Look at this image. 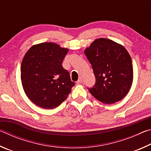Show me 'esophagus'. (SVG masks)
<instances>
[{"label":"esophagus","instance_id":"34e87169","mask_svg":"<svg viewBox=\"0 0 151 151\" xmlns=\"http://www.w3.org/2000/svg\"><path fill=\"white\" fill-rule=\"evenodd\" d=\"M82 81H82V77H81V76H80V77L78 78V80L76 81V84H78V85H79V84H81Z\"/></svg>","mask_w":151,"mask_h":151}]
</instances>
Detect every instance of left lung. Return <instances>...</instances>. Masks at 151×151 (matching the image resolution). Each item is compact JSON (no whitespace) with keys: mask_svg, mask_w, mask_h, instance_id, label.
Wrapping results in <instances>:
<instances>
[{"mask_svg":"<svg viewBox=\"0 0 151 151\" xmlns=\"http://www.w3.org/2000/svg\"><path fill=\"white\" fill-rule=\"evenodd\" d=\"M85 54L96 78L88 88L97 100L112 104L122 100L129 93L133 79L132 60L124 47L107 39H96Z\"/></svg>","mask_w":151,"mask_h":151,"instance_id":"8db88e82","label":"left lung"}]
</instances>
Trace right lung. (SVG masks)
<instances>
[{"mask_svg":"<svg viewBox=\"0 0 151 151\" xmlns=\"http://www.w3.org/2000/svg\"><path fill=\"white\" fill-rule=\"evenodd\" d=\"M68 50L52 42L32 46L21 63V81L27 96L43 109L56 108L65 101L75 83L63 67Z\"/></svg>","mask_w":151,"mask_h":151,"instance_id":"obj_1","label":"right lung"}]
</instances>
